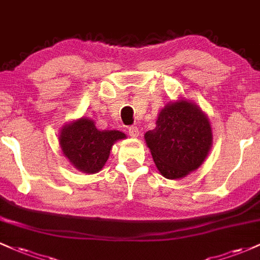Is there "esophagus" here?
Returning <instances> with one entry per match:
<instances>
[{
  "label": "esophagus",
  "instance_id": "34e87169",
  "mask_svg": "<svg viewBox=\"0 0 260 260\" xmlns=\"http://www.w3.org/2000/svg\"><path fill=\"white\" fill-rule=\"evenodd\" d=\"M128 133H129V136L132 137V138H137V137L139 136V129L136 125H132V127L128 128Z\"/></svg>",
  "mask_w": 260,
  "mask_h": 260
}]
</instances>
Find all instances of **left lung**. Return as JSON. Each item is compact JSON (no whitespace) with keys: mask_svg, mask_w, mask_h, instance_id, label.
<instances>
[{"mask_svg":"<svg viewBox=\"0 0 260 260\" xmlns=\"http://www.w3.org/2000/svg\"><path fill=\"white\" fill-rule=\"evenodd\" d=\"M144 139L159 173L178 180L201 167L213 138L206 113L191 100L180 98L161 108L155 128Z\"/></svg>","mask_w":260,"mask_h":260,"instance_id":"1","label":"left lung"}]
</instances>
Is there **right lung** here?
Segmentation results:
<instances>
[{"label": "right lung", "mask_w": 260, "mask_h": 260, "mask_svg": "<svg viewBox=\"0 0 260 260\" xmlns=\"http://www.w3.org/2000/svg\"><path fill=\"white\" fill-rule=\"evenodd\" d=\"M125 138L127 136L119 131L98 129L92 119L82 116L62 125L59 145L79 172L96 174L106 164L112 145Z\"/></svg>", "instance_id": "obj_1"}]
</instances>
